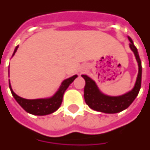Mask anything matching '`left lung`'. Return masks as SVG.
<instances>
[{
    "label": "left lung",
    "mask_w": 150,
    "mask_h": 150,
    "mask_svg": "<svg viewBox=\"0 0 150 150\" xmlns=\"http://www.w3.org/2000/svg\"><path fill=\"white\" fill-rule=\"evenodd\" d=\"M129 46L135 54L136 59L138 62V75L137 78L136 84L133 90L127 93L126 94L120 97H109L102 94L98 88L95 82L86 75H82V77L86 81V86L84 88V98L86 104L93 110L105 113H116L127 109L130 105L134 99L137 98L141 88L142 84V62L139 57L137 50L133 45L130 38Z\"/></svg>",
    "instance_id": "1"
}]
</instances>
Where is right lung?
Masks as SVG:
<instances>
[{"instance_id":"1","label":"right lung","mask_w":150,"mask_h":150,"mask_svg":"<svg viewBox=\"0 0 150 150\" xmlns=\"http://www.w3.org/2000/svg\"><path fill=\"white\" fill-rule=\"evenodd\" d=\"M17 48H18V46L16 47L13 56L17 51ZM76 77H77V75H74L72 77L64 80L62 82L60 88L58 89V91L56 93L53 97L49 98V99L28 100V99L20 98L19 96H17L11 88L10 82H9V88H10L11 93L13 96V98H15V100H17V103L19 104L26 112L33 114V115H47V114H50L52 112H55L56 110L61 106L64 91L67 89L68 87L69 86L71 83L74 81Z\"/></svg>"}]
</instances>
